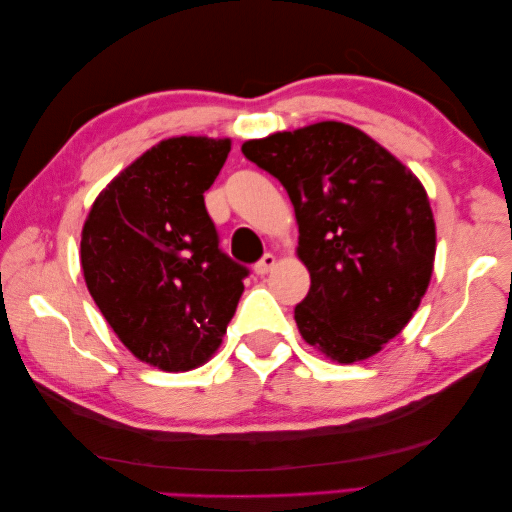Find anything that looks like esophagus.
Instances as JSON below:
<instances>
[{"mask_svg":"<svg viewBox=\"0 0 512 512\" xmlns=\"http://www.w3.org/2000/svg\"><path fill=\"white\" fill-rule=\"evenodd\" d=\"M275 255H270V253H266L262 259H259V262L255 264V275H259V277H264V275H268L270 270H273V266H275Z\"/></svg>","mask_w":512,"mask_h":512,"instance_id":"esophagus-1","label":"esophagus"}]
</instances>
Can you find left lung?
<instances>
[{
	"label": "left lung",
	"mask_w": 512,
	"mask_h": 512,
	"mask_svg": "<svg viewBox=\"0 0 512 512\" xmlns=\"http://www.w3.org/2000/svg\"><path fill=\"white\" fill-rule=\"evenodd\" d=\"M275 176L299 224L310 290L295 321L336 363L374 356L427 292L436 222L427 191L400 160L352 125L323 121L242 145Z\"/></svg>",
	"instance_id": "8db88e82"
}]
</instances>
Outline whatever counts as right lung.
I'll list each match as a JSON object with an SVG mask.
<instances>
[{
    "label": "right lung",
    "instance_id": "obj_1",
    "mask_svg": "<svg viewBox=\"0 0 512 512\" xmlns=\"http://www.w3.org/2000/svg\"><path fill=\"white\" fill-rule=\"evenodd\" d=\"M231 140H162L92 204L83 277L105 321L140 361L187 372L220 347L248 268L220 248L204 191Z\"/></svg>",
    "mask_w": 512,
    "mask_h": 512
}]
</instances>
